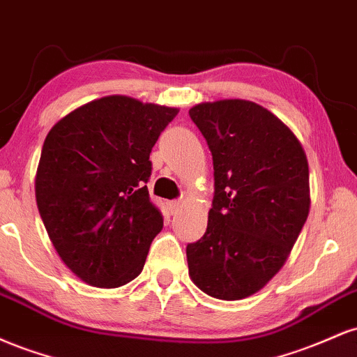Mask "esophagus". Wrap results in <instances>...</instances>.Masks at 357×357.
<instances>
[{
    "instance_id": "34e87169",
    "label": "esophagus",
    "mask_w": 357,
    "mask_h": 357,
    "mask_svg": "<svg viewBox=\"0 0 357 357\" xmlns=\"http://www.w3.org/2000/svg\"><path fill=\"white\" fill-rule=\"evenodd\" d=\"M167 206H169V211H171V215H178V213L181 211L183 204L179 203V202H169V203H167Z\"/></svg>"
}]
</instances>
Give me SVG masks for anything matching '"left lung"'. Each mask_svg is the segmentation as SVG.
Wrapping results in <instances>:
<instances>
[{
  "label": "left lung",
  "instance_id": "obj_1",
  "mask_svg": "<svg viewBox=\"0 0 357 357\" xmlns=\"http://www.w3.org/2000/svg\"><path fill=\"white\" fill-rule=\"evenodd\" d=\"M190 116L215 167L206 233L186 247L190 277L210 297L241 301L275 277L301 235L309 162L292 129L257 102H202Z\"/></svg>",
  "mask_w": 357,
  "mask_h": 357
}]
</instances>
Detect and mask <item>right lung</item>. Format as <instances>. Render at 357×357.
<instances>
[{"label": "right lung", "mask_w": 357, "mask_h": 357, "mask_svg": "<svg viewBox=\"0 0 357 357\" xmlns=\"http://www.w3.org/2000/svg\"><path fill=\"white\" fill-rule=\"evenodd\" d=\"M178 107L107 96L61 117L43 142L35 196L65 265L116 289L142 272L162 215L151 202L149 154Z\"/></svg>", "instance_id": "add662e5"}]
</instances>
